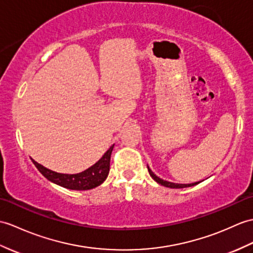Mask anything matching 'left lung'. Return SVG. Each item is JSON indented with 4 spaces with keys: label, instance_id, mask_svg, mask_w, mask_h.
Here are the masks:
<instances>
[{
    "label": "left lung",
    "instance_id": "8db88e82",
    "mask_svg": "<svg viewBox=\"0 0 253 253\" xmlns=\"http://www.w3.org/2000/svg\"><path fill=\"white\" fill-rule=\"evenodd\" d=\"M148 170H149V173L152 178H153L158 184L161 185H164L166 187H170V189H183V187H190V186H194L199 183L198 182H194V183H187V184H182V183H173V182H169V181H166V180H163L161 179L160 177H157V175L152 171L151 168L148 166Z\"/></svg>",
    "mask_w": 253,
    "mask_h": 253
}]
</instances>
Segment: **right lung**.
Wrapping results in <instances>:
<instances>
[{
	"label": "right lung",
	"instance_id": "obj_1",
	"mask_svg": "<svg viewBox=\"0 0 253 253\" xmlns=\"http://www.w3.org/2000/svg\"><path fill=\"white\" fill-rule=\"evenodd\" d=\"M114 148V144L105 152L104 155L100 158V160L86 169L85 171L76 173V174H66V173H59L56 171H52L50 169H47L41 164L34 162V165L39 169V171L42 173L44 177L49 180L52 183L57 185H60L62 187H66L69 190H75V191H86L91 190L95 187L102 184L108 178L109 171H110V158L112 151Z\"/></svg>",
	"mask_w": 253,
	"mask_h": 253
}]
</instances>
